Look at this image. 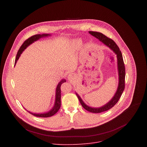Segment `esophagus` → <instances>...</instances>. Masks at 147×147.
<instances>
[{
    "mask_svg": "<svg viewBox=\"0 0 147 147\" xmlns=\"http://www.w3.org/2000/svg\"><path fill=\"white\" fill-rule=\"evenodd\" d=\"M75 76L73 73H69L68 75V80L71 81L73 79H74Z\"/></svg>",
    "mask_w": 147,
    "mask_h": 147,
    "instance_id": "obj_1",
    "label": "esophagus"
}]
</instances>
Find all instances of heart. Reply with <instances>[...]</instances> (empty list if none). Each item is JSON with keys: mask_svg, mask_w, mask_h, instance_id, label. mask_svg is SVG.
<instances>
[{"mask_svg": "<svg viewBox=\"0 0 147 147\" xmlns=\"http://www.w3.org/2000/svg\"><path fill=\"white\" fill-rule=\"evenodd\" d=\"M74 43V45L76 47H78V46H80L81 44V39H75L73 42Z\"/></svg>", "mask_w": 147, "mask_h": 147, "instance_id": "1", "label": "heart"}]
</instances>
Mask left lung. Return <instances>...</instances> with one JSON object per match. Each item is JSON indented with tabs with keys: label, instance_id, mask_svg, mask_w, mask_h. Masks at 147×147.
Listing matches in <instances>:
<instances>
[{
	"label": "left lung",
	"instance_id": "8db88e82",
	"mask_svg": "<svg viewBox=\"0 0 147 147\" xmlns=\"http://www.w3.org/2000/svg\"><path fill=\"white\" fill-rule=\"evenodd\" d=\"M89 33L92 36H94V37H95L96 38H97L98 39H99L107 47L109 48L116 55V57H117V71H118V76H119L118 87L114 96L108 103H107L105 105H104L103 106L99 108H92L88 106L87 104H86L84 102V101L82 100L80 95L77 92H76V95L77 96L80 103L81 104L82 107L84 108L88 112L95 113H101L105 111H108L109 109H111L115 105L116 103L119 100L124 90V87H125V66L124 64L121 52L120 51V49L118 47V46L116 45V44L112 39L108 38L107 36H105L100 32H95V31H89Z\"/></svg>",
	"mask_w": 147,
	"mask_h": 147
}]
</instances>
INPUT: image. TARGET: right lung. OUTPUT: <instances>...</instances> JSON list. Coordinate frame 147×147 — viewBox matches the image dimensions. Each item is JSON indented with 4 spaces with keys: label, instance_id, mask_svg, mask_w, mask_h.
I'll return each instance as SVG.
<instances>
[{
    "label": "right lung",
    "instance_id": "1",
    "mask_svg": "<svg viewBox=\"0 0 147 147\" xmlns=\"http://www.w3.org/2000/svg\"><path fill=\"white\" fill-rule=\"evenodd\" d=\"M51 34H36L35 35L32 36L31 37L29 38L28 39H27L26 40L24 41V42L23 44V45L21 46L20 48L19 49L16 57V60H15V65L16 64V63L17 61V60H18L20 56H21V54L23 53V52L28 47L30 46L31 44H32V43H34V42L39 40L40 38H44V37H47L49 36H51ZM66 80L64 78H63L62 80H61V81L58 83V84L56 87V94H55V103H54V106L53 107V108L49 111L47 112H44V113H32L31 112L28 111H27V109H25L28 112L30 113L33 115L35 116L36 117H51L53 115H54L55 114H56L58 111L59 110L60 106H61V90H60V87L61 84H63V82H66Z\"/></svg>",
    "mask_w": 147,
    "mask_h": 147
}]
</instances>
